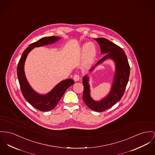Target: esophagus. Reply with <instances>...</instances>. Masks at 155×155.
Wrapping results in <instances>:
<instances>
[{"instance_id":"obj_1","label":"esophagus","mask_w":155,"mask_h":155,"mask_svg":"<svg viewBox=\"0 0 155 155\" xmlns=\"http://www.w3.org/2000/svg\"><path fill=\"white\" fill-rule=\"evenodd\" d=\"M73 79L74 81L77 82V81H79V79H80V76L78 74H76L74 75L73 76Z\"/></svg>"}]
</instances>
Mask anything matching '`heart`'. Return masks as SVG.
I'll use <instances>...</instances> for the list:
<instances>
[{"mask_svg":"<svg viewBox=\"0 0 155 155\" xmlns=\"http://www.w3.org/2000/svg\"><path fill=\"white\" fill-rule=\"evenodd\" d=\"M86 51L88 53L89 56L91 59H92L95 55V51H94V47L92 43H88L86 45H85Z\"/></svg>","mask_w":155,"mask_h":155,"instance_id":"heart-1","label":"heart"}]
</instances>
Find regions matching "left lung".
I'll use <instances>...</instances> for the list:
<instances>
[{
  "instance_id": "obj_1",
  "label": "left lung",
  "mask_w": 155,
  "mask_h": 155,
  "mask_svg": "<svg viewBox=\"0 0 155 155\" xmlns=\"http://www.w3.org/2000/svg\"><path fill=\"white\" fill-rule=\"evenodd\" d=\"M94 39L99 43L101 53L106 54L90 69L89 72H92L96 66L104 61L112 59L116 64L114 82L109 94L100 101H96L91 96L88 76H84L83 78L84 87L83 100L91 109L96 112H103L112 107L122 97L129 78L130 66L127 56L120 47L104 38H101Z\"/></svg>"
}]
</instances>
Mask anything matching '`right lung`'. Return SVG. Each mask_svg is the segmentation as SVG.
Masks as SVG:
<instances>
[{
    "label": "right lung",
    "mask_w": 155,
    "mask_h": 155,
    "mask_svg": "<svg viewBox=\"0 0 155 155\" xmlns=\"http://www.w3.org/2000/svg\"><path fill=\"white\" fill-rule=\"evenodd\" d=\"M61 38L50 36L43 38L38 41L33 43L23 53L17 67V74L21 86V91L25 99L38 110L46 112L53 109L59 103L65 91L74 84V81L68 79L58 83L49 93L40 94L36 92L28 82L24 72V64L28 53L35 47L52 44L59 40Z\"/></svg>",
    "instance_id": "1"
}]
</instances>
